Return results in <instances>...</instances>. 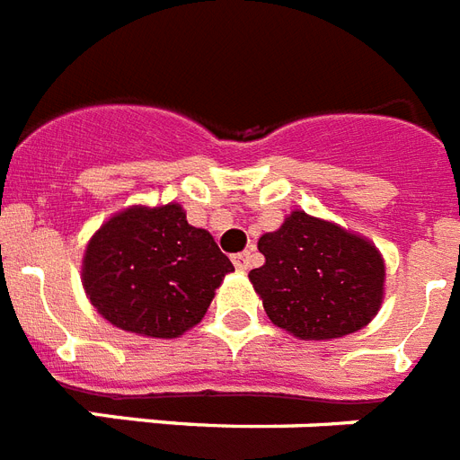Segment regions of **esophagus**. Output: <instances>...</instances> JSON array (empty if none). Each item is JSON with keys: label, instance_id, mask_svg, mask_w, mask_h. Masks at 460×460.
Returning a JSON list of instances; mask_svg holds the SVG:
<instances>
[{"label": "esophagus", "instance_id": "esophagus-1", "mask_svg": "<svg viewBox=\"0 0 460 460\" xmlns=\"http://www.w3.org/2000/svg\"><path fill=\"white\" fill-rule=\"evenodd\" d=\"M233 263H234V268H237V270H249V266H252V253H249V252L234 253Z\"/></svg>", "mask_w": 460, "mask_h": 460}]
</instances>
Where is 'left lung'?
Returning a JSON list of instances; mask_svg holds the SVG:
<instances>
[{"label": "left lung", "instance_id": "8db88e82", "mask_svg": "<svg viewBox=\"0 0 460 460\" xmlns=\"http://www.w3.org/2000/svg\"><path fill=\"white\" fill-rule=\"evenodd\" d=\"M266 263L249 273L273 325L296 340H340L366 328L385 299V259L358 233L292 211L261 234Z\"/></svg>", "mask_w": 460, "mask_h": 460}]
</instances>
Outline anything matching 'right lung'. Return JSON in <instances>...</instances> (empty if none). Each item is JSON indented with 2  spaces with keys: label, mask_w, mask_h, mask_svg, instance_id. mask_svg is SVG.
Listing matches in <instances>:
<instances>
[{
  "label": "right lung",
  "mask_w": 460,
  "mask_h": 460,
  "mask_svg": "<svg viewBox=\"0 0 460 460\" xmlns=\"http://www.w3.org/2000/svg\"><path fill=\"white\" fill-rule=\"evenodd\" d=\"M80 280L102 318L139 337L172 340L192 330L234 266L185 208H120L90 237Z\"/></svg>",
  "instance_id": "1"
}]
</instances>
